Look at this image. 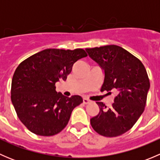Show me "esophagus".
<instances>
[{
  "label": "esophagus",
  "instance_id": "34e87169",
  "mask_svg": "<svg viewBox=\"0 0 160 160\" xmlns=\"http://www.w3.org/2000/svg\"><path fill=\"white\" fill-rule=\"evenodd\" d=\"M83 104H90V101L89 99H88V98H83Z\"/></svg>",
  "mask_w": 160,
  "mask_h": 160
}]
</instances>
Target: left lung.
Here are the masks:
<instances>
[{"label":"left lung","instance_id":"left-lung-1","mask_svg":"<svg viewBox=\"0 0 160 160\" xmlns=\"http://www.w3.org/2000/svg\"><path fill=\"white\" fill-rule=\"evenodd\" d=\"M86 51L104 71L101 91L114 90L117 93L111 108L97 102L100 111L90 119L91 126L103 136H118L130 130L144 111L150 87L147 72L138 58L118 46Z\"/></svg>","mask_w":160,"mask_h":160}]
</instances>
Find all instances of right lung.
<instances>
[{
  "instance_id": "add662e5",
  "label": "right lung",
  "mask_w": 160,
  "mask_h": 160,
  "mask_svg": "<svg viewBox=\"0 0 160 160\" xmlns=\"http://www.w3.org/2000/svg\"><path fill=\"white\" fill-rule=\"evenodd\" d=\"M86 56L83 49H47L19 64L13 75L11 98L18 117L30 132L52 136L67 126L83 99L57 93L55 84L67 80L73 64Z\"/></svg>"
}]
</instances>
